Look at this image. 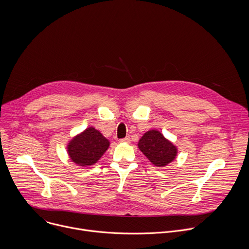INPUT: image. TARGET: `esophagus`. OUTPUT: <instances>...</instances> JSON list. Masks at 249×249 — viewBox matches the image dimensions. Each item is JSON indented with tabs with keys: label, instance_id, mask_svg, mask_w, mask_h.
Instances as JSON below:
<instances>
[{
	"label": "esophagus",
	"instance_id": "obj_1",
	"mask_svg": "<svg viewBox=\"0 0 249 249\" xmlns=\"http://www.w3.org/2000/svg\"><path fill=\"white\" fill-rule=\"evenodd\" d=\"M130 141H131V140H130V137H125V138H123V139L120 140L121 143H126V144H129Z\"/></svg>",
	"mask_w": 249,
	"mask_h": 249
}]
</instances>
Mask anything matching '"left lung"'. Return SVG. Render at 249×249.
Returning <instances> with one entry per match:
<instances>
[{
	"mask_svg": "<svg viewBox=\"0 0 249 249\" xmlns=\"http://www.w3.org/2000/svg\"><path fill=\"white\" fill-rule=\"evenodd\" d=\"M138 147L156 166H165L177 156L176 147L158 130L146 132L139 140Z\"/></svg>",
	"mask_w": 249,
	"mask_h": 249,
	"instance_id": "1",
	"label": "left lung"
}]
</instances>
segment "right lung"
I'll return each instance as SVG.
<instances>
[{"mask_svg": "<svg viewBox=\"0 0 249 249\" xmlns=\"http://www.w3.org/2000/svg\"><path fill=\"white\" fill-rule=\"evenodd\" d=\"M109 141L93 127L74 137L67 146L68 155L73 162L82 167L94 164L109 148Z\"/></svg>", "mask_w": 249, "mask_h": 249, "instance_id": "right-lung-1", "label": "right lung"}]
</instances>
